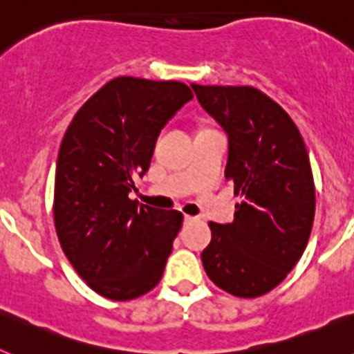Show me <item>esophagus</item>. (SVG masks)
<instances>
[{
  "mask_svg": "<svg viewBox=\"0 0 354 354\" xmlns=\"http://www.w3.org/2000/svg\"><path fill=\"white\" fill-rule=\"evenodd\" d=\"M193 221H196V218H193V216L189 214L184 216V223H193Z\"/></svg>",
  "mask_w": 354,
  "mask_h": 354,
  "instance_id": "esophagus-1",
  "label": "esophagus"
}]
</instances>
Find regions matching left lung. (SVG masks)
Masks as SVG:
<instances>
[{
  "mask_svg": "<svg viewBox=\"0 0 354 354\" xmlns=\"http://www.w3.org/2000/svg\"><path fill=\"white\" fill-rule=\"evenodd\" d=\"M192 88L227 131L225 177L241 196L232 223H209L204 270L225 292L259 298L283 282L310 237L315 186L308 152L286 109L255 86Z\"/></svg>",
  "mask_w": 354,
  "mask_h": 354,
  "instance_id": "1",
  "label": "left lung"
}]
</instances>
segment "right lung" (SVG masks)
I'll use <instances>...</instances> for the list:
<instances>
[{"label": "right lung", "instance_id": "add662e5", "mask_svg": "<svg viewBox=\"0 0 354 354\" xmlns=\"http://www.w3.org/2000/svg\"><path fill=\"white\" fill-rule=\"evenodd\" d=\"M193 99L180 81L120 76L80 108L56 161L53 214L65 257L97 294L140 298L159 283L183 212L131 200L162 126Z\"/></svg>", "mask_w": 354, "mask_h": 354}]
</instances>
